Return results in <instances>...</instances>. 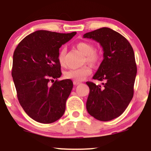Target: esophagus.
Instances as JSON below:
<instances>
[{
	"instance_id": "esophagus-1",
	"label": "esophagus",
	"mask_w": 151,
	"mask_h": 151,
	"mask_svg": "<svg viewBox=\"0 0 151 151\" xmlns=\"http://www.w3.org/2000/svg\"><path fill=\"white\" fill-rule=\"evenodd\" d=\"M80 83H81V82H78V81H76V80H74V81H73L74 85H78V84H80Z\"/></svg>"
}]
</instances>
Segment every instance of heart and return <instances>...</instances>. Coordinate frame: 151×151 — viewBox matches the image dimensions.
<instances>
[{
  "instance_id": "obj_1",
  "label": "heart",
  "mask_w": 151,
  "mask_h": 151,
  "mask_svg": "<svg viewBox=\"0 0 151 151\" xmlns=\"http://www.w3.org/2000/svg\"><path fill=\"white\" fill-rule=\"evenodd\" d=\"M76 48L85 55L84 62L85 63L86 62L88 65L96 66L100 63L101 58L100 54L98 51L94 50V46L91 43L80 42L76 45ZM66 52H67V49L65 47H62L60 49L58 55V60L60 65L63 67L65 65L66 63ZM91 73V70L90 68L87 66H84L79 69L68 70L65 72L64 76L66 79L79 82L85 79Z\"/></svg>"
}]
</instances>
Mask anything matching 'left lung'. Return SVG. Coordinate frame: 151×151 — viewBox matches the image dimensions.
Segmentation results:
<instances>
[{
  "label": "left lung",
  "instance_id": "left-lung-1",
  "mask_svg": "<svg viewBox=\"0 0 151 151\" xmlns=\"http://www.w3.org/2000/svg\"><path fill=\"white\" fill-rule=\"evenodd\" d=\"M83 38L97 41L103 48V60L93 76L103 86L86 82L90 91L86 110L98 120L110 121L124 113L133 97L137 66L133 47L118 32L102 27Z\"/></svg>",
  "mask_w": 151,
  "mask_h": 151
}]
</instances>
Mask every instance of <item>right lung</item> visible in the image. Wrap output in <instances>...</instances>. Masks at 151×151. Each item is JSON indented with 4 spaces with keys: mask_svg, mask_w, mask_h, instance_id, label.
Masks as SVG:
<instances>
[{
    "mask_svg": "<svg viewBox=\"0 0 151 151\" xmlns=\"http://www.w3.org/2000/svg\"><path fill=\"white\" fill-rule=\"evenodd\" d=\"M76 34L36 31L22 39L14 51L12 76L18 100L38 122L53 123L65 113L73 84L71 80H57L62 75L58 55L62 45Z\"/></svg>",
    "mask_w": 151,
    "mask_h": 151,
    "instance_id": "right-lung-1",
    "label": "right lung"
}]
</instances>
